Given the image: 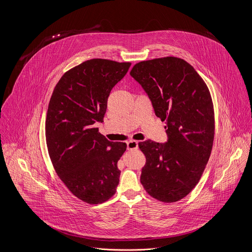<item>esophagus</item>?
Masks as SVG:
<instances>
[{
	"label": "esophagus",
	"instance_id": "obj_1",
	"mask_svg": "<svg viewBox=\"0 0 252 252\" xmlns=\"http://www.w3.org/2000/svg\"><path fill=\"white\" fill-rule=\"evenodd\" d=\"M128 150H134L138 148V142L136 140H129L126 142Z\"/></svg>",
	"mask_w": 252,
	"mask_h": 252
}]
</instances>
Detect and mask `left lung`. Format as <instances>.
<instances>
[{
	"label": "left lung",
	"instance_id": "left-lung-1",
	"mask_svg": "<svg viewBox=\"0 0 252 252\" xmlns=\"http://www.w3.org/2000/svg\"><path fill=\"white\" fill-rule=\"evenodd\" d=\"M166 122L168 141L138 142L146 158L140 182L152 198L174 203L199 183L215 136L214 104L203 78L184 59L167 56L140 61L129 73Z\"/></svg>",
	"mask_w": 252,
	"mask_h": 252
}]
</instances>
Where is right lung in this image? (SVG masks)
I'll return each instance as SVG.
<instances>
[{
	"label": "right lung",
	"mask_w": 252,
	"mask_h": 252,
	"mask_svg": "<svg viewBox=\"0 0 252 252\" xmlns=\"http://www.w3.org/2000/svg\"><path fill=\"white\" fill-rule=\"evenodd\" d=\"M130 65L84 61L63 74L49 101L45 137L50 160L68 190L90 205L112 198L120 182L118 161L126 143L108 140L94 125L103 121L110 93Z\"/></svg>",
	"instance_id": "add662e5"
}]
</instances>
